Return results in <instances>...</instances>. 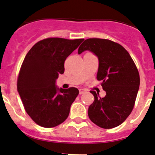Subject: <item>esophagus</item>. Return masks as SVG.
Returning <instances> with one entry per match:
<instances>
[{"instance_id": "34e87169", "label": "esophagus", "mask_w": 155, "mask_h": 155, "mask_svg": "<svg viewBox=\"0 0 155 155\" xmlns=\"http://www.w3.org/2000/svg\"><path fill=\"white\" fill-rule=\"evenodd\" d=\"M86 92L85 89H83V88H80L79 89V94H83L84 93Z\"/></svg>"}]
</instances>
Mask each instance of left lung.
Masks as SVG:
<instances>
[{"label":"left lung","instance_id":"obj_1","mask_svg":"<svg viewBox=\"0 0 155 155\" xmlns=\"http://www.w3.org/2000/svg\"><path fill=\"white\" fill-rule=\"evenodd\" d=\"M88 50L98 58L97 80L106 95L91 91L94 101L88 107V117L102 128H112L123 123L132 111L140 86L137 68L129 53L119 44L102 38L86 39L78 53Z\"/></svg>","mask_w":155,"mask_h":155}]
</instances>
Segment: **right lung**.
Returning a JSON list of instances; mask_svg holds the SVG:
<instances>
[{"mask_svg": "<svg viewBox=\"0 0 155 155\" xmlns=\"http://www.w3.org/2000/svg\"><path fill=\"white\" fill-rule=\"evenodd\" d=\"M84 39L49 38L35 44L23 61L18 92L24 108L35 123L45 128L57 126L68 118L79 90L56 86L64 72V61Z\"/></svg>", "mask_w": 155, "mask_h": 155, "instance_id": "right-lung-1", "label": "right lung"}]
</instances>
